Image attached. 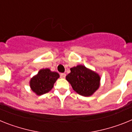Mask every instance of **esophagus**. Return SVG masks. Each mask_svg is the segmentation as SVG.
<instances>
[{
	"mask_svg": "<svg viewBox=\"0 0 132 132\" xmlns=\"http://www.w3.org/2000/svg\"><path fill=\"white\" fill-rule=\"evenodd\" d=\"M65 77H66V74L65 73H61L60 74V77L61 79H65Z\"/></svg>",
	"mask_w": 132,
	"mask_h": 132,
	"instance_id": "esophagus-1",
	"label": "esophagus"
}]
</instances>
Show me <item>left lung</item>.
Listing matches in <instances>:
<instances>
[{
    "instance_id": "8db88e82",
    "label": "left lung",
    "mask_w": 132,
    "mask_h": 132,
    "mask_svg": "<svg viewBox=\"0 0 132 132\" xmlns=\"http://www.w3.org/2000/svg\"><path fill=\"white\" fill-rule=\"evenodd\" d=\"M71 73L66 80L71 85L75 91L83 96H92L101 85V77L85 65H78L70 69Z\"/></svg>"
}]
</instances>
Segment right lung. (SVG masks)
Listing matches in <instances>:
<instances>
[{"label": "right lung", "instance_id": "1", "mask_svg": "<svg viewBox=\"0 0 132 132\" xmlns=\"http://www.w3.org/2000/svg\"><path fill=\"white\" fill-rule=\"evenodd\" d=\"M59 78V73L50 69H42L30 80L31 90L37 95H42L53 88V85Z\"/></svg>", "mask_w": 132, "mask_h": 132}]
</instances>
